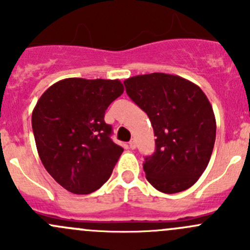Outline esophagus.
Instances as JSON below:
<instances>
[{
    "mask_svg": "<svg viewBox=\"0 0 250 250\" xmlns=\"http://www.w3.org/2000/svg\"><path fill=\"white\" fill-rule=\"evenodd\" d=\"M129 147L132 148V150H134L135 147H137V141H135L134 139H132L129 141Z\"/></svg>",
    "mask_w": 250,
    "mask_h": 250,
    "instance_id": "obj_1",
    "label": "esophagus"
}]
</instances>
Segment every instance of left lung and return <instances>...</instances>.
Here are the masks:
<instances>
[{"instance_id":"1","label":"left lung","mask_w":250,"mask_h":250,"mask_svg":"<svg viewBox=\"0 0 250 250\" xmlns=\"http://www.w3.org/2000/svg\"><path fill=\"white\" fill-rule=\"evenodd\" d=\"M130 99L147 113L156 151L145 157L148 183L165 193L188 190L206 170L216 122L203 90L176 75L153 72L125 81Z\"/></svg>"}]
</instances>
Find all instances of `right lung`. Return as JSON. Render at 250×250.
I'll use <instances>...</instances> for the list:
<instances>
[{
  "instance_id": "right-lung-1",
  "label": "right lung",
  "mask_w": 250,
  "mask_h": 250,
  "mask_svg": "<svg viewBox=\"0 0 250 250\" xmlns=\"http://www.w3.org/2000/svg\"><path fill=\"white\" fill-rule=\"evenodd\" d=\"M123 90L120 80L65 78L50 85L32 111L40 158L70 192L88 195L109 180L123 147L111 140L104 116Z\"/></svg>"
}]
</instances>
